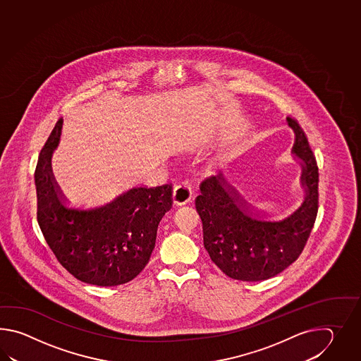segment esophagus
<instances>
[{"label": "esophagus", "instance_id": "esophagus-1", "mask_svg": "<svg viewBox=\"0 0 361 361\" xmlns=\"http://www.w3.org/2000/svg\"><path fill=\"white\" fill-rule=\"evenodd\" d=\"M192 199V190L188 183H180L176 185L173 191V201L176 205H185Z\"/></svg>", "mask_w": 361, "mask_h": 361}]
</instances>
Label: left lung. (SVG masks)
I'll use <instances>...</instances> for the list:
<instances>
[{
	"instance_id": "8db88e82",
	"label": "left lung",
	"mask_w": 361,
	"mask_h": 361,
	"mask_svg": "<svg viewBox=\"0 0 361 361\" xmlns=\"http://www.w3.org/2000/svg\"><path fill=\"white\" fill-rule=\"evenodd\" d=\"M295 135L292 154L302 165L305 199L281 219L254 210L222 174L200 184L196 209L202 221L204 246L210 259L235 280L262 281L276 276L295 261L314 227L319 204V169L305 133L286 118Z\"/></svg>"
}]
</instances>
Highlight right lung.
Here are the masks:
<instances>
[{"instance_id":"obj_1","label":"right lung","mask_w":361,"mask_h":361,"mask_svg":"<svg viewBox=\"0 0 361 361\" xmlns=\"http://www.w3.org/2000/svg\"><path fill=\"white\" fill-rule=\"evenodd\" d=\"M61 125L56 123L47 139L36 168L39 228L56 259L80 281L98 286L129 283L149 261L159 223L171 209V185L134 187L95 207L71 205L51 174Z\"/></svg>"}]
</instances>
